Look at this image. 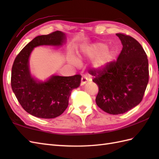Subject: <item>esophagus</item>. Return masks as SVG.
<instances>
[{
  "mask_svg": "<svg viewBox=\"0 0 159 159\" xmlns=\"http://www.w3.org/2000/svg\"><path fill=\"white\" fill-rule=\"evenodd\" d=\"M89 80V78L87 76H83L81 78V83H80V85H84Z\"/></svg>",
  "mask_w": 159,
  "mask_h": 159,
  "instance_id": "obj_1",
  "label": "esophagus"
}]
</instances>
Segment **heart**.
Masks as SVG:
<instances>
[{
  "label": "heart",
  "mask_w": 159,
  "mask_h": 159,
  "mask_svg": "<svg viewBox=\"0 0 159 159\" xmlns=\"http://www.w3.org/2000/svg\"><path fill=\"white\" fill-rule=\"evenodd\" d=\"M106 48L107 46L105 44H102V43H98V44H95L92 46L83 47L81 49V54L79 55V56L93 57ZM114 55L115 52L112 50H104V51L100 52L97 56L94 57V59H93V67L97 69L103 68L108 63H109V62L111 61V60L113 59ZM70 61L73 63H76V61L74 57H70Z\"/></svg>",
  "instance_id": "obj_1"
}]
</instances>
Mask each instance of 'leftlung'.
<instances>
[{
  "instance_id": "8db88e82",
  "label": "left lung",
  "mask_w": 159,
  "mask_h": 159,
  "mask_svg": "<svg viewBox=\"0 0 159 159\" xmlns=\"http://www.w3.org/2000/svg\"><path fill=\"white\" fill-rule=\"evenodd\" d=\"M123 48L116 61L89 73L98 87L96 102L104 112L122 114L143 99L149 80L148 60L143 47L132 37L117 33Z\"/></svg>"
}]
</instances>
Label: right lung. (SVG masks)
I'll use <instances>...</instances> for the list:
<instances>
[{
	"instance_id": "add662e5",
	"label": "right lung",
	"mask_w": 159,
	"mask_h": 159,
	"mask_svg": "<svg viewBox=\"0 0 159 159\" xmlns=\"http://www.w3.org/2000/svg\"><path fill=\"white\" fill-rule=\"evenodd\" d=\"M65 39V33L59 31L36 37L24 47L13 62L12 90L20 105L33 116L52 119L61 116L68 106L72 91L80 85V74L72 76L53 75L46 81L40 82L33 79L30 73L29 59L35 47L61 46Z\"/></svg>"
}]
</instances>
